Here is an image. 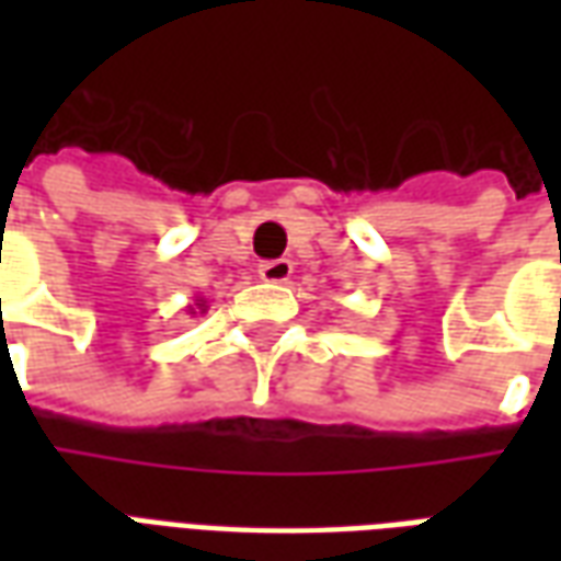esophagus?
I'll return each instance as SVG.
<instances>
[{
  "mask_svg": "<svg viewBox=\"0 0 561 561\" xmlns=\"http://www.w3.org/2000/svg\"><path fill=\"white\" fill-rule=\"evenodd\" d=\"M294 264L288 257H279V261H264L261 267H257V276L264 282H273V285H282V282L291 279Z\"/></svg>",
  "mask_w": 561,
  "mask_h": 561,
  "instance_id": "34e87169",
  "label": "esophagus"
}]
</instances>
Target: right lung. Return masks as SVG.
Segmentation results:
<instances>
[{
    "label": "right lung",
    "mask_w": 561,
    "mask_h": 561,
    "mask_svg": "<svg viewBox=\"0 0 561 561\" xmlns=\"http://www.w3.org/2000/svg\"><path fill=\"white\" fill-rule=\"evenodd\" d=\"M185 312H188V316H197V312L204 316V312H207V300H204V297H197L195 304L185 306Z\"/></svg>",
    "instance_id": "obj_1"
}]
</instances>
